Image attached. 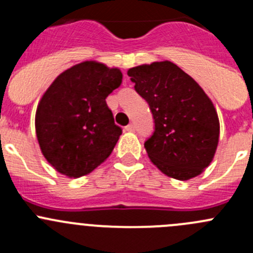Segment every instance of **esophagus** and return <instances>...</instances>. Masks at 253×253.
Returning a JSON list of instances; mask_svg holds the SVG:
<instances>
[{
	"label": "esophagus",
	"instance_id": "esophagus-1",
	"mask_svg": "<svg viewBox=\"0 0 253 253\" xmlns=\"http://www.w3.org/2000/svg\"><path fill=\"white\" fill-rule=\"evenodd\" d=\"M125 129H126L127 132H134L136 131V127H134L133 124H131V125H128V126L125 127Z\"/></svg>",
	"mask_w": 253,
	"mask_h": 253
}]
</instances>
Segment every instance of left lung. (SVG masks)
I'll list each match as a JSON object with an SVG mask.
<instances>
[{"label": "left lung", "mask_w": 253, "mask_h": 253, "mask_svg": "<svg viewBox=\"0 0 253 253\" xmlns=\"http://www.w3.org/2000/svg\"><path fill=\"white\" fill-rule=\"evenodd\" d=\"M154 117L144 143L150 162L167 176L186 181L202 174L219 142L218 114L200 84L170 61L127 71Z\"/></svg>", "instance_id": "8db88e82"}]
</instances>
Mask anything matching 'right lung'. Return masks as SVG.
<instances>
[{
  "instance_id": "right-lung-1",
  "label": "right lung",
  "mask_w": 253,
  "mask_h": 253,
  "mask_svg": "<svg viewBox=\"0 0 253 253\" xmlns=\"http://www.w3.org/2000/svg\"><path fill=\"white\" fill-rule=\"evenodd\" d=\"M121 82L119 68L84 61L51 83L38 104L35 131L56 171L77 178L108 159L122 131L105 99Z\"/></svg>"
}]
</instances>
